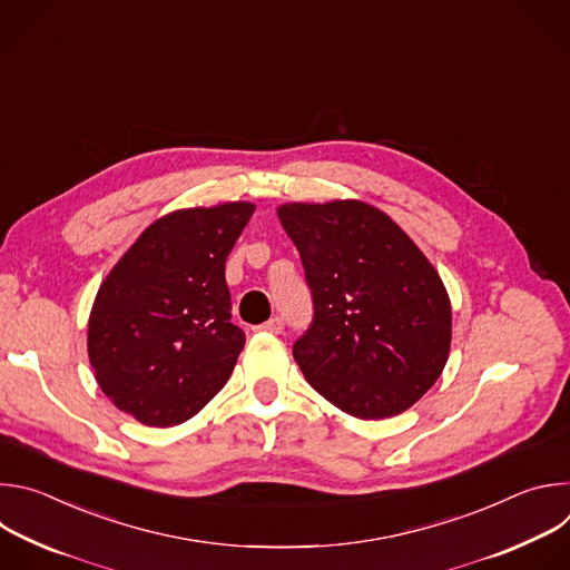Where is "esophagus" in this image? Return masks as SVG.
<instances>
[{
	"label": "esophagus",
	"instance_id": "obj_1",
	"mask_svg": "<svg viewBox=\"0 0 570 570\" xmlns=\"http://www.w3.org/2000/svg\"><path fill=\"white\" fill-rule=\"evenodd\" d=\"M259 332H268V334H275V336L282 334V332H284V317H279V315H277V317H271L268 322L262 324Z\"/></svg>",
	"mask_w": 570,
	"mask_h": 570
}]
</instances>
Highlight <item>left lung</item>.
Returning a JSON list of instances; mask_svg holds the SVG:
<instances>
[{"label": "left lung", "mask_w": 570, "mask_h": 570, "mask_svg": "<svg viewBox=\"0 0 570 570\" xmlns=\"http://www.w3.org/2000/svg\"><path fill=\"white\" fill-rule=\"evenodd\" d=\"M302 257L313 322L293 345L306 381L358 420L403 413L440 379L451 299L424 253L361 200L277 209Z\"/></svg>", "instance_id": "8db88e82"}]
</instances>
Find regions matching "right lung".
Returning <instances> with one entry per match:
<instances>
[{"label": "right lung", "instance_id": "1", "mask_svg": "<svg viewBox=\"0 0 570 570\" xmlns=\"http://www.w3.org/2000/svg\"><path fill=\"white\" fill-rule=\"evenodd\" d=\"M253 212L236 200L161 216L104 279L88 354L104 394L137 422L183 424L227 383L246 334L229 322L225 259Z\"/></svg>", "mask_w": 570, "mask_h": 570}]
</instances>
